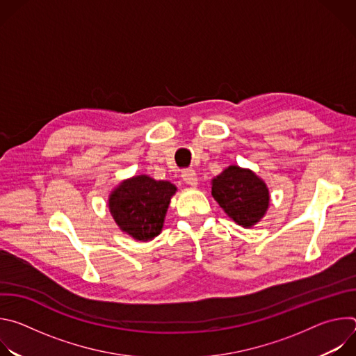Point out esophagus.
I'll list each match as a JSON object with an SVG mask.
<instances>
[{
    "mask_svg": "<svg viewBox=\"0 0 356 356\" xmlns=\"http://www.w3.org/2000/svg\"><path fill=\"white\" fill-rule=\"evenodd\" d=\"M181 179L188 186H197L198 183V179H197V173L193 170V169H184L181 172Z\"/></svg>",
    "mask_w": 356,
    "mask_h": 356,
    "instance_id": "34e87169",
    "label": "esophagus"
}]
</instances>
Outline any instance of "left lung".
<instances>
[{
	"label": "left lung",
	"mask_w": 356,
	"mask_h": 356,
	"mask_svg": "<svg viewBox=\"0 0 356 356\" xmlns=\"http://www.w3.org/2000/svg\"><path fill=\"white\" fill-rule=\"evenodd\" d=\"M211 194L228 217L245 228L255 225L269 207L266 184L253 172L238 166L227 168L213 180Z\"/></svg>",
	"instance_id": "1"
}]
</instances>
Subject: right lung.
I'll return each mask as SVG.
<instances>
[{"instance_id":"add662e5","label":"right lung","mask_w":356,"mask_h":356,"mask_svg":"<svg viewBox=\"0 0 356 356\" xmlns=\"http://www.w3.org/2000/svg\"><path fill=\"white\" fill-rule=\"evenodd\" d=\"M176 187L149 176L122 181L110 195V211L118 227L138 241H150L162 231Z\"/></svg>"}]
</instances>
